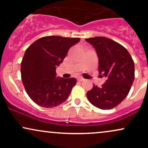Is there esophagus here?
Returning a JSON list of instances; mask_svg holds the SVG:
<instances>
[{
	"mask_svg": "<svg viewBox=\"0 0 148 148\" xmlns=\"http://www.w3.org/2000/svg\"><path fill=\"white\" fill-rule=\"evenodd\" d=\"M78 81H80V82H82V81H85V79L84 78H79V79H78Z\"/></svg>",
	"mask_w": 148,
	"mask_h": 148,
	"instance_id": "34e87169",
	"label": "esophagus"
}]
</instances>
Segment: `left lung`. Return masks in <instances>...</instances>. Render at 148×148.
I'll return each instance as SVG.
<instances>
[{"instance_id":"obj_1","label":"left lung","mask_w":148,"mask_h":148,"mask_svg":"<svg viewBox=\"0 0 148 148\" xmlns=\"http://www.w3.org/2000/svg\"><path fill=\"white\" fill-rule=\"evenodd\" d=\"M94 47L99 58V74L106 78L101 87L93 85L87 92L92 104L111 109L126 98L134 80V62L125 47L104 37L86 39Z\"/></svg>"}]
</instances>
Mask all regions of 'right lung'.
Returning a JSON list of instances; mask_svg holds the SVG:
<instances>
[{"label": "right lung", "mask_w": 148, "mask_h": 148, "mask_svg": "<svg viewBox=\"0 0 148 148\" xmlns=\"http://www.w3.org/2000/svg\"><path fill=\"white\" fill-rule=\"evenodd\" d=\"M79 38L47 36L25 50L21 64V79L27 94L45 108L58 106L67 99L76 84L75 78L57 77L56 69Z\"/></svg>", "instance_id": "obj_1"}]
</instances>
